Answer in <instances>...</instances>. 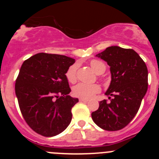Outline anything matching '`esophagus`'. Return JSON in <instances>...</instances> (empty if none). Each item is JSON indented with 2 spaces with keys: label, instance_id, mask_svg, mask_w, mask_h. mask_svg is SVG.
Masks as SVG:
<instances>
[{
  "label": "esophagus",
  "instance_id": "34e87169",
  "mask_svg": "<svg viewBox=\"0 0 159 159\" xmlns=\"http://www.w3.org/2000/svg\"><path fill=\"white\" fill-rule=\"evenodd\" d=\"M80 102H89V99H84V98H79Z\"/></svg>",
  "mask_w": 159,
  "mask_h": 159
}]
</instances>
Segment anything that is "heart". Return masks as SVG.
<instances>
[{"mask_svg":"<svg viewBox=\"0 0 159 159\" xmlns=\"http://www.w3.org/2000/svg\"><path fill=\"white\" fill-rule=\"evenodd\" d=\"M90 65L98 75H102L106 70L105 64L98 60H92L90 62ZM77 69H78V65L74 64V65H70L67 70L65 75H66L67 80L70 83H75L76 81ZM100 90V86L97 84H84V83H79L74 87L73 93L76 97L89 99L94 97L96 94H98Z\"/></svg>","mask_w":159,"mask_h":159,"instance_id":"heart-1","label":"heart"}]
</instances>
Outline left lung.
I'll list each match as a JSON object with an SVG mask.
<instances>
[{"label": "left lung", "mask_w": 159, "mask_h": 159, "mask_svg": "<svg viewBox=\"0 0 159 159\" xmlns=\"http://www.w3.org/2000/svg\"><path fill=\"white\" fill-rule=\"evenodd\" d=\"M96 57L110 66L111 81L105 94L111 102H99L98 109L91 113V118L101 129L118 131L129 124L140 108L148 89V69L133 49L111 46Z\"/></svg>", "instance_id": "left-lung-1"}]
</instances>
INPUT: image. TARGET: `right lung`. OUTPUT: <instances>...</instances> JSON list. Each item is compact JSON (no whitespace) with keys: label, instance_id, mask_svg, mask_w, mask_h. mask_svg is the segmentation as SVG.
<instances>
[{"label":"right lung","instance_id":"obj_1","mask_svg":"<svg viewBox=\"0 0 159 159\" xmlns=\"http://www.w3.org/2000/svg\"><path fill=\"white\" fill-rule=\"evenodd\" d=\"M75 59L38 53L24 61L16 79L15 93L27 124L35 132L52 137L67 129L71 108L78 102L70 97L67 70Z\"/></svg>","mask_w":159,"mask_h":159}]
</instances>
